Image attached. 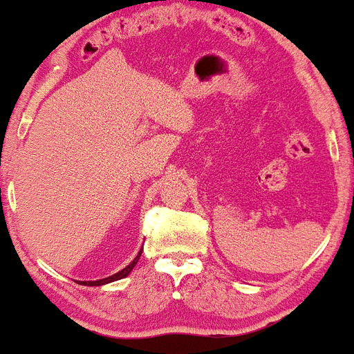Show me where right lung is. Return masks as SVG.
Listing matches in <instances>:
<instances>
[{
  "label": "right lung",
  "mask_w": 354,
  "mask_h": 354,
  "mask_svg": "<svg viewBox=\"0 0 354 354\" xmlns=\"http://www.w3.org/2000/svg\"><path fill=\"white\" fill-rule=\"evenodd\" d=\"M140 254H142V251H139V254H137L136 258H133V261L130 263V265L125 266L124 270H122V271H118V273L111 274V277H109V278H103V280H95V281H77V283H80V285H84V286H100V285H105V283H111V281L122 280V278L127 277V274L130 273V271L133 270V266H136V265H137V261H139Z\"/></svg>",
  "instance_id": "1"
}]
</instances>
